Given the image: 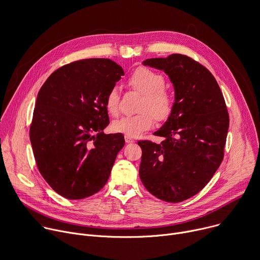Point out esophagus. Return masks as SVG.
<instances>
[{"instance_id":"esophagus-1","label":"esophagus","mask_w":260,"mask_h":260,"mask_svg":"<svg viewBox=\"0 0 260 260\" xmlns=\"http://www.w3.org/2000/svg\"><path fill=\"white\" fill-rule=\"evenodd\" d=\"M125 142H126V143H134V142H135V140H134L132 137L125 136Z\"/></svg>"}]
</instances>
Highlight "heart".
Wrapping results in <instances>:
<instances>
[{
	"label": "heart",
	"mask_w": 260,
	"mask_h": 260,
	"mask_svg": "<svg viewBox=\"0 0 260 260\" xmlns=\"http://www.w3.org/2000/svg\"><path fill=\"white\" fill-rule=\"evenodd\" d=\"M126 84L129 89L142 94L139 111L134 116H123L113 122L112 128L128 137H137L149 129L153 124V117L156 121H166L174 109V94L168 89L165 77L147 67H138L127 78ZM120 92L118 87L113 86L107 93L106 108L112 115L119 112Z\"/></svg>",
	"instance_id": "1"
}]
</instances>
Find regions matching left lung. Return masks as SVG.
<instances>
[{
	"mask_svg": "<svg viewBox=\"0 0 260 260\" xmlns=\"http://www.w3.org/2000/svg\"><path fill=\"white\" fill-rule=\"evenodd\" d=\"M144 65L164 70L175 90L172 114L153 135L159 144L139 141L140 178L147 191L177 203L199 193L224 157L229 114L223 93L209 70L180 54L151 58Z\"/></svg>",
	"mask_w": 260,
	"mask_h": 260,
	"instance_id": "obj_1",
	"label": "left lung"
}]
</instances>
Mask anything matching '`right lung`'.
Returning a JSON list of instances; mask_svg holds the SVG:
<instances>
[{
	"instance_id": "obj_1",
	"label": "right lung",
	"mask_w": 260,
	"mask_h": 260,
	"mask_svg": "<svg viewBox=\"0 0 260 260\" xmlns=\"http://www.w3.org/2000/svg\"><path fill=\"white\" fill-rule=\"evenodd\" d=\"M121 76L110 59H84L55 70L38 92L30 126L34 157L45 181L67 199L100 192L124 146L122 134L103 132L110 123L107 93Z\"/></svg>"
}]
</instances>
